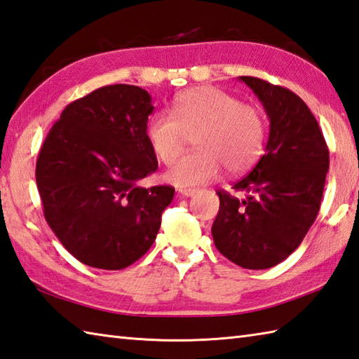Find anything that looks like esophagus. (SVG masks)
Segmentation results:
<instances>
[{"label":"esophagus","mask_w":359,"mask_h":359,"mask_svg":"<svg viewBox=\"0 0 359 359\" xmlns=\"http://www.w3.org/2000/svg\"><path fill=\"white\" fill-rule=\"evenodd\" d=\"M177 191L182 196H185V198H188V196H194L196 193H198V189H196V188H187V187H179Z\"/></svg>","instance_id":"obj_1"}]
</instances>
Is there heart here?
Returning a JSON list of instances; mask_svg holds the SVG:
<instances>
[{
    "label": "heart",
    "instance_id": "obj_1",
    "mask_svg": "<svg viewBox=\"0 0 359 359\" xmlns=\"http://www.w3.org/2000/svg\"><path fill=\"white\" fill-rule=\"evenodd\" d=\"M187 135H194L198 151L175 161L165 175L177 187L207 184L221 166L230 174L250 170L262 156L266 124L255 105L213 86H199L175 96L171 114L160 111L146 124L147 144L165 165L180 156Z\"/></svg>",
    "mask_w": 359,
    "mask_h": 359
}]
</instances>
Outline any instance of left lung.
<instances>
[{
    "label": "left lung",
    "mask_w": 359,
    "mask_h": 359,
    "mask_svg": "<svg viewBox=\"0 0 359 359\" xmlns=\"http://www.w3.org/2000/svg\"><path fill=\"white\" fill-rule=\"evenodd\" d=\"M240 79L268 114L269 140L254 170L231 187L245 193L244 199L216 191L219 212L212 235L231 263L268 269L299 248L318 217L330 154L314 115L296 93L258 77Z\"/></svg>",
    "instance_id": "8db88e82"
}]
</instances>
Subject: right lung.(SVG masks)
I'll list each match as a JSON object with an SVG mask.
<instances>
[{
    "instance_id": "1",
    "label": "right lung",
    "mask_w": 359,
    "mask_h": 359,
    "mask_svg": "<svg viewBox=\"0 0 359 359\" xmlns=\"http://www.w3.org/2000/svg\"><path fill=\"white\" fill-rule=\"evenodd\" d=\"M146 90L116 83L63 109L35 165L43 215L54 235L81 263L124 269L156 241L174 188H143L157 170L146 140L152 114Z\"/></svg>"
}]
</instances>
